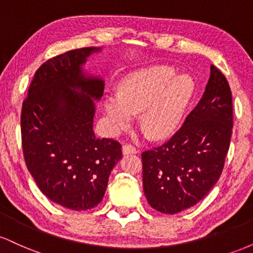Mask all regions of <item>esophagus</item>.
Segmentation results:
<instances>
[{
    "label": "esophagus",
    "instance_id": "obj_1",
    "mask_svg": "<svg viewBox=\"0 0 253 253\" xmlns=\"http://www.w3.org/2000/svg\"><path fill=\"white\" fill-rule=\"evenodd\" d=\"M123 152L125 155H129V153H136V149L132 144H125L123 146Z\"/></svg>",
    "mask_w": 253,
    "mask_h": 253
}]
</instances>
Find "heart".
Returning <instances> with one entry per match:
<instances>
[{
    "label": "heart",
    "mask_w": 253,
    "mask_h": 253,
    "mask_svg": "<svg viewBox=\"0 0 253 253\" xmlns=\"http://www.w3.org/2000/svg\"><path fill=\"white\" fill-rule=\"evenodd\" d=\"M169 66H155L129 75L119 94L106 98V113L115 129L128 126L133 114L141 113V128L152 138L172 134L181 124L194 94L189 76H176Z\"/></svg>",
    "instance_id": "1"
}]
</instances>
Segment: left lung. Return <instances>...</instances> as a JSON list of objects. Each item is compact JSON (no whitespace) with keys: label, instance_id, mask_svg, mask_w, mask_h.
<instances>
[{"label":"left lung","instance_id":"8db88e82","mask_svg":"<svg viewBox=\"0 0 253 253\" xmlns=\"http://www.w3.org/2000/svg\"><path fill=\"white\" fill-rule=\"evenodd\" d=\"M233 128L232 91L214 65L205 94L169 140L141 153L147 202L164 214L195 206L219 181Z\"/></svg>","mask_w":253,"mask_h":253}]
</instances>
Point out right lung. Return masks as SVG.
I'll use <instances>...</instances> for the list:
<instances>
[{
  "label": "right lung",
  "mask_w": 253,
  "mask_h": 253,
  "mask_svg": "<svg viewBox=\"0 0 253 253\" xmlns=\"http://www.w3.org/2000/svg\"><path fill=\"white\" fill-rule=\"evenodd\" d=\"M92 51L76 48L42 64L21 109L28 171L43 195L72 211L91 210L102 201L110 171L123 157L119 141L98 139L92 130L91 98H100L104 89L103 81L81 71Z\"/></svg>",
  "instance_id": "add662e5"
}]
</instances>
